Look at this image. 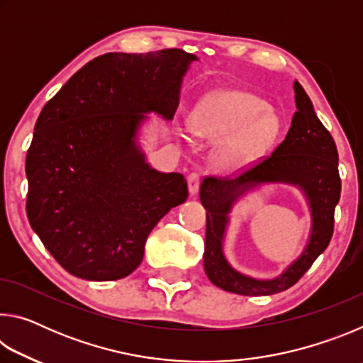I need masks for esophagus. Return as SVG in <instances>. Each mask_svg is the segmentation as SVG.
<instances>
[{"mask_svg": "<svg viewBox=\"0 0 363 363\" xmlns=\"http://www.w3.org/2000/svg\"><path fill=\"white\" fill-rule=\"evenodd\" d=\"M189 192L190 195H196L199 194V189H200V173H190L189 174Z\"/></svg>", "mask_w": 363, "mask_h": 363, "instance_id": "obj_1", "label": "esophagus"}]
</instances>
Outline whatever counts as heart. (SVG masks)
Wrapping results in <instances>:
<instances>
[{
    "instance_id": "obj_1",
    "label": "heart",
    "mask_w": 363,
    "mask_h": 363,
    "mask_svg": "<svg viewBox=\"0 0 363 363\" xmlns=\"http://www.w3.org/2000/svg\"><path fill=\"white\" fill-rule=\"evenodd\" d=\"M190 130L208 140L227 138L218 145L216 162L240 167L272 144L280 121L266 102L242 91H220L200 104L190 116Z\"/></svg>"
}]
</instances>
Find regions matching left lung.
<instances>
[{
    "label": "left lung",
    "mask_w": 363,
    "mask_h": 363,
    "mask_svg": "<svg viewBox=\"0 0 363 363\" xmlns=\"http://www.w3.org/2000/svg\"><path fill=\"white\" fill-rule=\"evenodd\" d=\"M298 110L284 143L269 157L233 177L206 176L200 200L206 210L203 266L208 279L225 291L243 296H267L288 290L303 277L328 247L335 227V208L341 195L336 144L317 118L309 96L294 82ZM262 182H285L303 190L311 206L313 230L305 253L280 278L256 281L230 267L222 253L226 214L238 196Z\"/></svg>",
    "instance_id": "8db88e82"
}]
</instances>
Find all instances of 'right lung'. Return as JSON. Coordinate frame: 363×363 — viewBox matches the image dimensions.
Instances as JSON below:
<instances>
[{
    "label": "right lung",
    "instance_id": "right-lung-1",
    "mask_svg": "<svg viewBox=\"0 0 363 363\" xmlns=\"http://www.w3.org/2000/svg\"><path fill=\"white\" fill-rule=\"evenodd\" d=\"M194 54L108 52L79 69L43 107L27 152V216L67 272L94 281L130 275L158 220L189 196L136 145L145 113L171 120Z\"/></svg>",
    "mask_w": 363,
    "mask_h": 363
}]
</instances>
